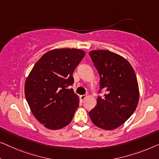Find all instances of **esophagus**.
Instances as JSON below:
<instances>
[{
  "instance_id": "1",
  "label": "esophagus",
  "mask_w": 159,
  "mask_h": 159,
  "mask_svg": "<svg viewBox=\"0 0 159 159\" xmlns=\"http://www.w3.org/2000/svg\"><path fill=\"white\" fill-rule=\"evenodd\" d=\"M86 97H87L86 95H81V96H80V101H84V99L86 98Z\"/></svg>"
}]
</instances>
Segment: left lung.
<instances>
[{"label": "left lung", "mask_w": 159, "mask_h": 159, "mask_svg": "<svg viewBox=\"0 0 159 159\" xmlns=\"http://www.w3.org/2000/svg\"><path fill=\"white\" fill-rule=\"evenodd\" d=\"M89 56L100 76L99 93H107L97 98V104L89 114L98 128L113 130L131 117L139 98L136 73L126 59L107 50L89 52Z\"/></svg>", "instance_id": "1"}]
</instances>
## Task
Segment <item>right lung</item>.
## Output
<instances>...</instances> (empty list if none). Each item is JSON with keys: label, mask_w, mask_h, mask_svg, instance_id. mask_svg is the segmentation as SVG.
Returning a JSON list of instances; mask_svg holds the SVG:
<instances>
[{"label": "right lung", "mask_w": 159, "mask_h": 159, "mask_svg": "<svg viewBox=\"0 0 159 159\" xmlns=\"http://www.w3.org/2000/svg\"><path fill=\"white\" fill-rule=\"evenodd\" d=\"M85 56L80 49L61 48L47 52L28 75L25 96L30 111L47 129L56 130L71 121L79 106L72 89L73 73Z\"/></svg>", "instance_id": "right-lung-1"}]
</instances>
